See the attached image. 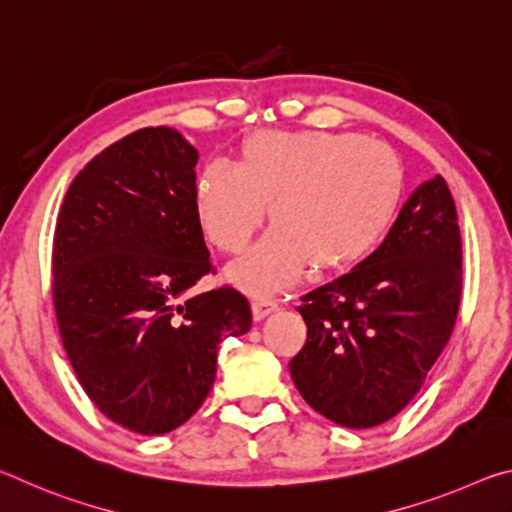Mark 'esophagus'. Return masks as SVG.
I'll use <instances>...</instances> for the list:
<instances>
[{"label": "esophagus", "instance_id": "34e87169", "mask_svg": "<svg viewBox=\"0 0 512 512\" xmlns=\"http://www.w3.org/2000/svg\"><path fill=\"white\" fill-rule=\"evenodd\" d=\"M277 311L275 302H268V300H255L253 302V318L255 320H264L266 316H271Z\"/></svg>", "mask_w": 512, "mask_h": 512}]
</instances>
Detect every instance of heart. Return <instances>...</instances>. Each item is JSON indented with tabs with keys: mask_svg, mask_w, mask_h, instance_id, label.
I'll return each mask as SVG.
<instances>
[{
	"mask_svg": "<svg viewBox=\"0 0 512 512\" xmlns=\"http://www.w3.org/2000/svg\"><path fill=\"white\" fill-rule=\"evenodd\" d=\"M406 173L391 146L357 133L257 131L237 149L235 167L212 162L198 173L194 210L205 237L237 255L268 207L271 232L228 268L239 289L271 296L314 268L345 273L393 228Z\"/></svg>",
	"mask_w": 512,
	"mask_h": 512,
	"instance_id": "heart-1",
	"label": "heart"
}]
</instances>
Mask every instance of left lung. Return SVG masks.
Here are the masks:
<instances>
[{"label": "left lung", "mask_w": 512, "mask_h": 512, "mask_svg": "<svg viewBox=\"0 0 512 512\" xmlns=\"http://www.w3.org/2000/svg\"><path fill=\"white\" fill-rule=\"evenodd\" d=\"M461 230L443 176L422 183L375 253L307 296V343L291 379L311 409L370 429L409 404L452 336L463 284Z\"/></svg>", "instance_id": "left-lung-1"}]
</instances>
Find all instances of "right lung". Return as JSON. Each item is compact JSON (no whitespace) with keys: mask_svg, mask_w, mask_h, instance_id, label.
<instances>
[{"mask_svg":"<svg viewBox=\"0 0 512 512\" xmlns=\"http://www.w3.org/2000/svg\"><path fill=\"white\" fill-rule=\"evenodd\" d=\"M198 151L173 128L110 144L69 185L54 235V309L94 406L160 436L201 409L216 352L253 325L248 300L189 289L212 268L194 210Z\"/></svg>","mask_w":512,"mask_h":512,"instance_id":"add662e5","label":"right lung"}]
</instances>
